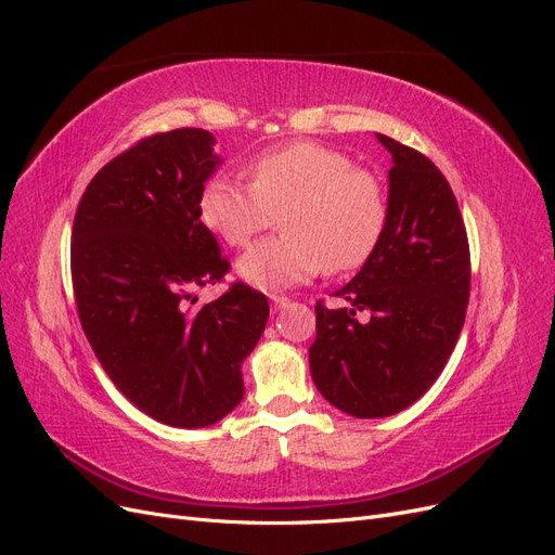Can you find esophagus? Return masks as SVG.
Instances as JSON below:
<instances>
[{
  "label": "esophagus",
  "instance_id": "1",
  "mask_svg": "<svg viewBox=\"0 0 555 555\" xmlns=\"http://www.w3.org/2000/svg\"><path fill=\"white\" fill-rule=\"evenodd\" d=\"M271 300H273V306H275V308H287V306L292 304V298L282 296V294H273V296H271Z\"/></svg>",
  "mask_w": 555,
  "mask_h": 555
}]
</instances>
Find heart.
<instances>
[{"instance_id":"1","label":"heart","mask_w":555,"mask_h":555,"mask_svg":"<svg viewBox=\"0 0 555 555\" xmlns=\"http://www.w3.org/2000/svg\"><path fill=\"white\" fill-rule=\"evenodd\" d=\"M249 184L206 180L198 220L229 247H243L280 215L282 233L251 245L238 273L259 289H282L328 273L354 271L379 245L389 222L382 178L343 150L294 141L247 164Z\"/></svg>"}]
</instances>
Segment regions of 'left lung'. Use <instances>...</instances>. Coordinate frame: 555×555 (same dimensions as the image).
Wrapping results in <instances>:
<instances>
[{
  "label": "left lung",
  "instance_id": "left-lung-1",
  "mask_svg": "<svg viewBox=\"0 0 555 555\" xmlns=\"http://www.w3.org/2000/svg\"><path fill=\"white\" fill-rule=\"evenodd\" d=\"M389 222L359 275L317 300L310 371L331 405L377 418L410 408L440 377L456 347L469 296V243L447 178L426 155L384 133ZM357 311H367L359 323Z\"/></svg>",
  "mask_w": 555,
  "mask_h": 555
}]
</instances>
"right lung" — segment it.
<instances>
[{
    "instance_id": "1",
    "label": "right lung",
    "mask_w": 555,
    "mask_h": 555,
    "mask_svg": "<svg viewBox=\"0 0 555 555\" xmlns=\"http://www.w3.org/2000/svg\"><path fill=\"white\" fill-rule=\"evenodd\" d=\"M212 143L196 127L133 143L90 180L72 229L86 338L117 389L176 428L210 426L238 405L241 363L271 312L243 282L196 304L231 266L196 208L220 162Z\"/></svg>"
}]
</instances>
